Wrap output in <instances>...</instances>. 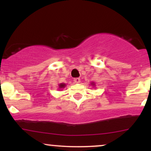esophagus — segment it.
<instances>
[{
	"label": "esophagus",
	"mask_w": 151,
	"mask_h": 151,
	"mask_svg": "<svg viewBox=\"0 0 151 151\" xmlns=\"http://www.w3.org/2000/svg\"><path fill=\"white\" fill-rule=\"evenodd\" d=\"M80 78H74V83H79L80 82Z\"/></svg>",
	"instance_id": "34e87169"
}]
</instances>
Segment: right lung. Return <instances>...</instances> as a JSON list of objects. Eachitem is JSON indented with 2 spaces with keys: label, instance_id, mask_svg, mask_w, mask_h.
Wrapping results in <instances>:
<instances>
[{
  "label": "right lung",
  "instance_id": "add662e5",
  "mask_svg": "<svg viewBox=\"0 0 151 151\" xmlns=\"http://www.w3.org/2000/svg\"><path fill=\"white\" fill-rule=\"evenodd\" d=\"M65 84H60V88H63V87H65Z\"/></svg>",
  "mask_w": 151,
  "mask_h": 151
}]
</instances>
